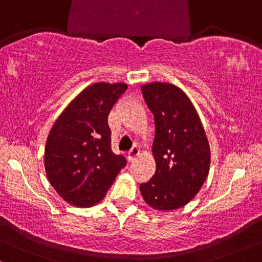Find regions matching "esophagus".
Masks as SVG:
<instances>
[{"label":"esophagus","instance_id":"obj_1","mask_svg":"<svg viewBox=\"0 0 262 262\" xmlns=\"http://www.w3.org/2000/svg\"><path fill=\"white\" fill-rule=\"evenodd\" d=\"M139 152H140L139 147H138V146H134L133 149H132V150L129 151V152H128V155H127V159H128V161H129V162H132V161H133V160L135 159V157H137L138 155H139Z\"/></svg>","mask_w":262,"mask_h":262}]
</instances>
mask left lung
Segmentation results:
<instances>
[{
    "instance_id": "8db88e82",
    "label": "left lung",
    "mask_w": 262,
    "mask_h": 262,
    "mask_svg": "<svg viewBox=\"0 0 262 262\" xmlns=\"http://www.w3.org/2000/svg\"><path fill=\"white\" fill-rule=\"evenodd\" d=\"M154 113L155 174L140 185L149 206L172 211L199 193L210 169V145L199 115L187 94L171 83L152 81L141 86Z\"/></svg>"
}]
</instances>
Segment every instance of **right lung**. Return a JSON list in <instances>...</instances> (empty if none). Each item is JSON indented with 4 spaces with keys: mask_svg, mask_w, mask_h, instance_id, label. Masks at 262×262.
Returning <instances> with one entry per match:
<instances>
[{
    "mask_svg": "<svg viewBox=\"0 0 262 262\" xmlns=\"http://www.w3.org/2000/svg\"><path fill=\"white\" fill-rule=\"evenodd\" d=\"M128 89L124 83H95L63 110L50 130L45 171L59 196L77 207H90L105 198L125 166L111 149L108 113Z\"/></svg>",
    "mask_w": 262,
    "mask_h": 262,
    "instance_id": "obj_1",
    "label": "right lung"
}]
</instances>
